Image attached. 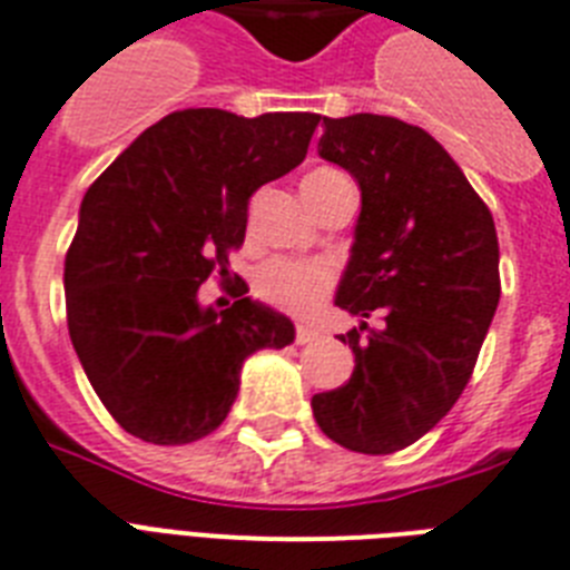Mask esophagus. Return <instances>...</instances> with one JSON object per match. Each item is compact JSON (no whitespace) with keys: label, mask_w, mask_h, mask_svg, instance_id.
I'll return each mask as SVG.
<instances>
[{"label":"esophagus","mask_w":570,"mask_h":570,"mask_svg":"<svg viewBox=\"0 0 570 570\" xmlns=\"http://www.w3.org/2000/svg\"><path fill=\"white\" fill-rule=\"evenodd\" d=\"M317 338H321V330H314V326H308V323H299L297 344H314Z\"/></svg>","instance_id":"esophagus-1"}]
</instances>
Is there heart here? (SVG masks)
I'll use <instances>...</instances> for the list:
<instances>
[{
  "label": "heart",
  "instance_id": "1",
  "mask_svg": "<svg viewBox=\"0 0 570 570\" xmlns=\"http://www.w3.org/2000/svg\"><path fill=\"white\" fill-rule=\"evenodd\" d=\"M330 173L335 170H314L306 179L330 176ZM332 285H335V271L321 258H273L256 276L258 297L291 314L314 312Z\"/></svg>",
  "mask_w": 570,
  "mask_h": 570
}]
</instances>
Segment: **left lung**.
Wrapping results in <instances>:
<instances>
[{
  "instance_id": "1",
  "label": "left lung",
  "mask_w": 570,
  "mask_h": 570,
  "mask_svg": "<svg viewBox=\"0 0 570 570\" xmlns=\"http://www.w3.org/2000/svg\"><path fill=\"white\" fill-rule=\"evenodd\" d=\"M317 156L362 190L335 291L362 321L341 335L353 376L314 394L312 412L335 444L382 456L426 435L465 391L500 299L498 229L448 149L397 117H323ZM373 311L380 331L363 323Z\"/></svg>"
}]
</instances>
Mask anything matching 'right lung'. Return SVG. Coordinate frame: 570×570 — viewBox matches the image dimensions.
<instances>
[{
  "mask_svg": "<svg viewBox=\"0 0 570 570\" xmlns=\"http://www.w3.org/2000/svg\"><path fill=\"white\" fill-rule=\"evenodd\" d=\"M317 114L238 117L185 108L140 131L88 188L63 262L67 326L90 385L122 430L190 444L226 421L240 367L294 341V323L247 297L199 303V285L247 235L253 190L308 153Z\"/></svg>",
  "mask_w": 570,
  "mask_h": 570,
  "instance_id": "1",
  "label": "right lung"
}]
</instances>
